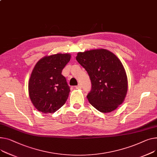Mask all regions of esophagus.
I'll use <instances>...</instances> for the list:
<instances>
[{
    "instance_id": "1",
    "label": "esophagus",
    "mask_w": 157,
    "mask_h": 157,
    "mask_svg": "<svg viewBox=\"0 0 157 157\" xmlns=\"http://www.w3.org/2000/svg\"><path fill=\"white\" fill-rule=\"evenodd\" d=\"M81 87H82V86H81V85H78V86H76V88H78V89H81Z\"/></svg>"
}]
</instances>
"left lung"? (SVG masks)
Masks as SVG:
<instances>
[{"label": "left lung", "mask_w": 157, "mask_h": 157, "mask_svg": "<svg viewBox=\"0 0 157 157\" xmlns=\"http://www.w3.org/2000/svg\"><path fill=\"white\" fill-rule=\"evenodd\" d=\"M77 61L87 71L91 90L87 98L98 111L109 113L123 103L128 92L126 71L119 58L100 48L78 52Z\"/></svg>", "instance_id": "1"}]
</instances>
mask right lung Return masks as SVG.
<instances>
[{"label": "right lung", "mask_w": 157, "mask_h": 157, "mask_svg": "<svg viewBox=\"0 0 157 157\" xmlns=\"http://www.w3.org/2000/svg\"><path fill=\"white\" fill-rule=\"evenodd\" d=\"M69 54L45 56L35 66L28 82V92L34 107L44 113H54L67 101L70 88L62 69L71 59Z\"/></svg>", "instance_id": "add662e5"}]
</instances>
